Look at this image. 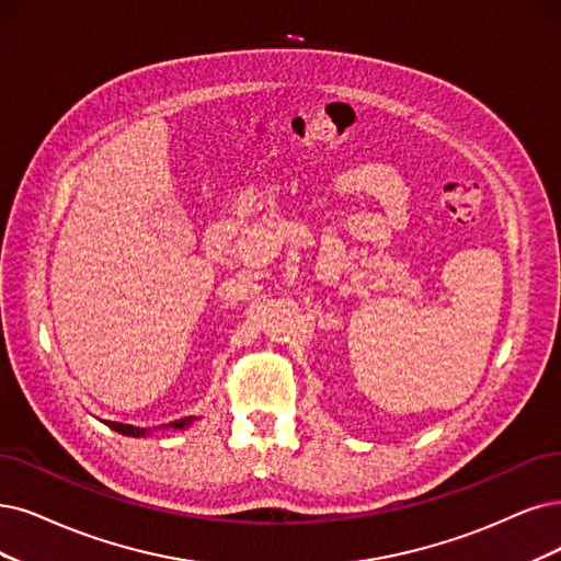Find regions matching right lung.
<instances>
[{
    "label": "right lung",
    "mask_w": 561,
    "mask_h": 561,
    "mask_svg": "<svg viewBox=\"0 0 561 561\" xmlns=\"http://www.w3.org/2000/svg\"><path fill=\"white\" fill-rule=\"evenodd\" d=\"M194 419L190 416V419H182V421H175V423H171V427H184V425H190ZM111 430H115V432H119V434H124V437H142L145 432V427H134V425H124V423H106Z\"/></svg>",
    "instance_id": "right-lung-1"
}]
</instances>
